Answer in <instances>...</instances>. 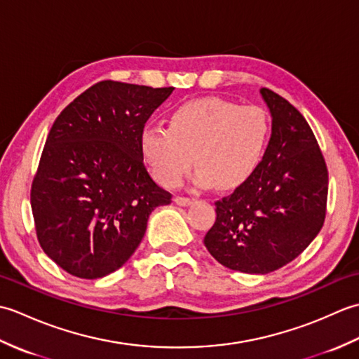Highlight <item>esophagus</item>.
I'll return each instance as SVG.
<instances>
[{
  "mask_svg": "<svg viewBox=\"0 0 359 359\" xmlns=\"http://www.w3.org/2000/svg\"><path fill=\"white\" fill-rule=\"evenodd\" d=\"M174 202L177 203V205H180V207H188V205L191 203L193 201L189 199V197H182V196H177V197H175V199H174Z\"/></svg>",
  "mask_w": 359,
  "mask_h": 359,
  "instance_id": "esophagus-1",
  "label": "esophagus"
}]
</instances>
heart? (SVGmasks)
I'll use <instances>...</instances> for the list:
<instances>
[{"label": "heart", "mask_w": 359, "mask_h": 359, "mask_svg": "<svg viewBox=\"0 0 359 359\" xmlns=\"http://www.w3.org/2000/svg\"><path fill=\"white\" fill-rule=\"evenodd\" d=\"M270 137L271 120L261 106L207 97L175 108L166 128H144L140 149L152 175L166 188L180 185L196 163L197 185L233 189L261 166Z\"/></svg>", "instance_id": "b5f03b06"}]
</instances>
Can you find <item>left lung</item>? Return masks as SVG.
I'll return each mask as SVG.
<instances>
[{"label":"left lung","instance_id":"obj_1","mask_svg":"<svg viewBox=\"0 0 359 359\" xmlns=\"http://www.w3.org/2000/svg\"><path fill=\"white\" fill-rule=\"evenodd\" d=\"M271 137L257 171L217 201L216 222L203 243L230 270L266 274L292 262L321 231L329 171L307 120L262 88Z\"/></svg>","mask_w":359,"mask_h":359}]
</instances>
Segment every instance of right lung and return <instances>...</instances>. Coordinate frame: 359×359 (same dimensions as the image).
Here are the masks:
<instances>
[{
  "label": "right lung",
  "instance_id": "obj_1",
  "mask_svg": "<svg viewBox=\"0 0 359 359\" xmlns=\"http://www.w3.org/2000/svg\"><path fill=\"white\" fill-rule=\"evenodd\" d=\"M174 88L95 83L62 111L46 139L30 189L43 251L72 276L118 270L171 194L143 163L144 123Z\"/></svg>",
  "mask_w": 359,
  "mask_h": 359
}]
</instances>
